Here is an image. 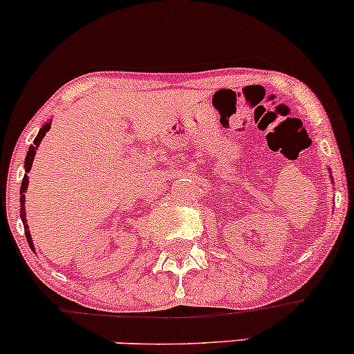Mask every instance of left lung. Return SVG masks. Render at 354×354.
Returning a JSON list of instances; mask_svg holds the SVG:
<instances>
[{"instance_id":"obj_1","label":"left lung","mask_w":354,"mask_h":354,"mask_svg":"<svg viewBox=\"0 0 354 354\" xmlns=\"http://www.w3.org/2000/svg\"><path fill=\"white\" fill-rule=\"evenodd\" d=\"M330 173H331V169H330ZM330 178H331V181H333V176H331V174H330Z\"/></svg>"}]
</instances>
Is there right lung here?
<instances>
[{
    "mask_svg": "<svg viewBox=\"0 0 354 354\" xmlns=\"http://www.w3.org/2000/svg\"><path fill=\"white\" fill-rule=\"evenodd\" d=\"M51 128V120L46 121L41 128H39V133L36 135L33 145L30 146V149H28L26 153V160H24V176H23V181H21V189H19V214H21V221H23V226H24V234H26V239H28V245H30L31 250L35 251V245H33V239H31V233H30V226H28V219H26V209H24V201H26V198H24V193H26L28 189V183H30V176H28V173L31 171V166H33V160H35V154H36V149H38L39 143L43 141L44 135H46L48 131H50Z\"/></svg>",
    "mask_w": 354,
    "mask_h": 354,
    "instance_id": "1",
    "label": "right lung"
}]
</instances>
